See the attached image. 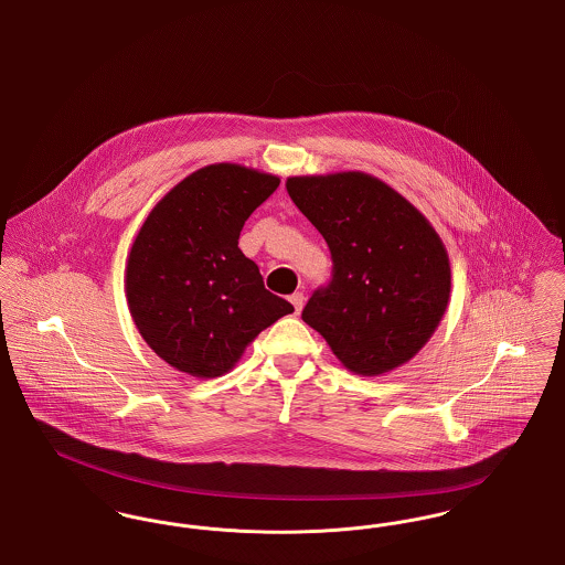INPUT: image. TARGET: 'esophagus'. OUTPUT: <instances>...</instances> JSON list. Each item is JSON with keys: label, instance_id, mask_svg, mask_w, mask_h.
<instances>
[{"label": "esophagus", "instance_id": "34e87169", "mask_svg": "<svg viewBox=\"0 0 565 565\" xmlns=\"http://www.w3.org/2000/svg\"><path fill=\"white\" fill-rule=\"evenodd\" d=\"M290 302L295 305L296 313H300V309H302V305H305V295H302V292H295V295L290 296Z\"/></svg>", "mask_w": 565, "mask_h": 565}]
</instances>
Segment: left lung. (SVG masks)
Wrapping results in <instances>:
<instances>
[{
    "label": "left lung",
    "instance_id": "obj_1",
    "mask_svg": "<svg viewBox=\"0 0 565 565\" xmlns=\"http://www.w3.org/2000/svg\"><path fill=\"white\" fill-rule=\"evenodd\" d=\"M286 189L334 263L302 320L355 375H385L413 360L451 298L449 254L430 220L364 171L292 175Z\"/></svg>",
    "mask_w": 565,
    "mask_h": 565
}]
</instances>
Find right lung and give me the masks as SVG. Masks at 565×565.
<instances>
[{"mask_svg": "<svg viewBox=\"0 0 565 565\" xmlns=\"http://www.w3.org/2000/svg\"><path fill=\"white\" fill-rule=\"evenodd\" d=\"M279 182L239 162L201 167L137 231L125 267L129 313L148 348L175 371L222 376L265 328L295 311L270 295L239 249L245 220Z\"/></svg>", "mask_w": 565, "mask_h": 565, "instance_id": "add662e5", "label": "right lung"}]
</instances>
